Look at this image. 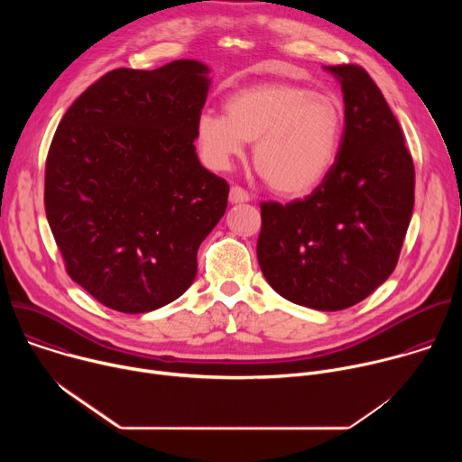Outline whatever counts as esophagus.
Returning a JSON list of instances; mask_svg holds the SVG:
<instances>
[{"instance_id":"esophagus-1","label":"esophagus","mask_w":462,"mask_h":462,"mask_svg":"<svg viewBox=\"0 0 462 462\" xmlns=\"http://www.w3.org/2000/svg\"><path fill=\"white\" fill-rule=\"evenodd\" d=\"M228 199H230V203H232V205H237V203H248V201H250V195H248V191H246L245 188H241V186H232V188H230Z\"/></svg>"}]
</instances>
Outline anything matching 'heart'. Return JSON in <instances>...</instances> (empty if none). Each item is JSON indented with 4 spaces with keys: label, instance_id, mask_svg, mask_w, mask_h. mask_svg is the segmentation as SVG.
Wrapping results in <instances>:
<instances>
[{
    "label": "heart",
    "instance_id": "1",
    "mask_svg": "<svg viewBox=\"0 0 462 462\" xmlns=\"http://www.w3.org/2000/svg\"><path fill=\"white\" fill-rule=\"evenodd\" d=\"M342 124V107L331 95L291 82H261L232 93L225 115L201 113L195 143L212 170H226L254 143V164L267 184L301 197L333 168Z\"/></svg>",
    "mask_w": 462,
    "mask_h": 462
}]
</instances>
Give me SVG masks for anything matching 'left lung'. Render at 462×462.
Masks as SVG:
<instances>
[{"label":"left lung","mask_w":462,"mask_h":462,"mask_svg":"<svg viewBox=\"0 0 462 462\" xmlns=\"http://www.w3.org/2000/svg\"><path fill=\"white\" fill-rule=\"evenodd\" d=\"M340 84L346 125L333 168L305 199L261 203L257 261L285 300L342 310L397 267L415 203V166L399 120L360 65L325 68Z\"/></svg>","instance_id":"obj_1"}]
</instances>
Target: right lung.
<instances>
[{"label":"right lung","mask_w":462,"mask_h":462,"mask_svg":"<svg viewBox=\"0 0 462 462\" xmlns=\"http://www.w3.org/2000/svg\"><path fill=\"white\" fill-rule=\"evenodd\" d=\"M207 75L195 60L109 71L56 127L47 221L69 278L113 310L150 312L182 296L226 210V180L193 146Z\"/></svg>","instance_id":"obj_1"}]
</instances>
